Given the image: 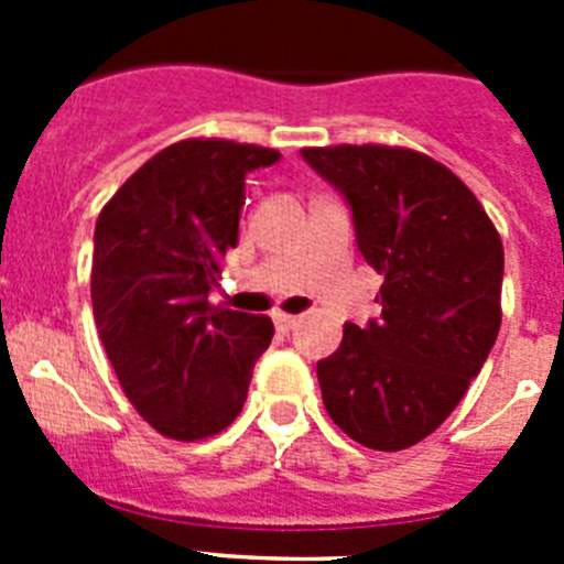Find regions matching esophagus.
I'll return each instance as SVG.
<instances>
[{
    "label": "esophagus",
    "instance_id": "esophagus-1",
    "mask_svg": "<svg viewBox=\"0 0 564 564\" xmlns=\"http://www.w3.org/2000/svg\"><path fill=\"white\" fill-rule=\"evenodd\" d=\"M273 322H276L279 330H293V327H296V322H299V316H291V313L276 311V313H273Z\"/></svg>",
    "mask_w": 564,
    "mask_h": 564
}]
</instances>
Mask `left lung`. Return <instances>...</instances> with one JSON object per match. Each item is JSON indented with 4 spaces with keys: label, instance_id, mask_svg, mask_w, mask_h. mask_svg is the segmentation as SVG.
Listing matches in <instances>:
<instances>
[{
    "label": "left lung",
    "instance_id": "1",
    "mask_svg": "<svg viewBox=\"0 0 564 564\" xmlns=\"http://www.w3.org/2000/svg\"><path fill=\"white\" fill-rule=\"evenodd\" d=\"M347 197L356 242L381 273V318L344 325L316 376L327 415L378 452L415 446L452 415L500 333L502 239L455 172L403 147H311Z\"/></svg>",
    "mask_w": 564,
    "mask_h": 564
}]
</instances>
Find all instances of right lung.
I'll return each mask as SVG.
<instances>
[{"instance_id":"1","label":"right lung","mask_w":564,"mask_h":564,"mask_svg":"<svg viewBox=\"0 0 564 564\" xmlns=\"http://www.w3.org/2000/svg\"><path fill=\"white\" fill-rule=\"evenodd\" d=\"M276 149L188 138L149 158L96 223L93 313L138 415L172 441H203L242 412L253 364L273 338L268 316L212 305L237 246L246 174Z\"/></svg>"}]
</instances>
